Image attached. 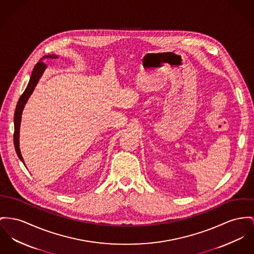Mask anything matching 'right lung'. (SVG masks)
Wrapping results in <instances>:
<instances>
[{
  "instance_id": "add662e5",
  "label": "right lung",
  "mask_w": 254,
  "mask_h": 254,
  "mask_svg": "<svg viewBox=\"0 0 254 254\" xmlns=\"http://www.w3.org/2000/svg\"><path fill=\"white\" fill-rule=\"evenodd\" d=\"M44 58H54L56 59L57 57L54 55H49V56H45ZM46 67V65L44 64V63L42 62V59L34 65V70L32 72V76L30 79V82L28 84L27 88L25 89V91L23 92V94L21 95V97L18 100L17 106L15 109V113H14V135H13V141H14V147H15V151L17 153L19 159L24 163V160L22 158V155L20 152V148H19V129H20V122H21V115L24 109L25 104L27 103V100L29 99V97L31 96L32 92L34 91V86L37 84L38 80L40 79L44 69Z\"/></svg>"
}]
</instances>
